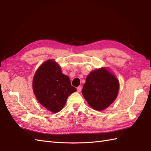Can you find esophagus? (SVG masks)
Listing matches in <instances>:
<instances>
[{
  "instance_id": "34e87169",
  "label": "esophagus",
  "mask_w": 151,
  "mask_h": 151,
  "mask_svg": "<svg viewBox=\"0 0 151 151\" xmlns=\"http://www.w3.org/2000/svg\"><path fill=\"white\" fill-rule=\"evenodd\" d=\"M81 90H82V87H81V86H78V87L77 88V91L81 92Z\"/></svg>"
}]
</instances>
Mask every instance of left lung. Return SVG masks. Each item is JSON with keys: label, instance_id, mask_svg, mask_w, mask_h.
Listing matches in <instances>:
<instances>
[{"label": "left lung", "instance_id": "obj_1", "mask_svg": "<svg viewBox=\"0 0 151 151\" xmlns=\"http://www.w3.org/2000/svg\"><path fill=\"white\" fill-rule=\"evenodd\" d=\"M119 88V83L116 76L102 67L89 74L82 93L91 108L101 111L115 100Z\"/></svg>", "mask_w": 151, "mask_h": 151}]
</instances>
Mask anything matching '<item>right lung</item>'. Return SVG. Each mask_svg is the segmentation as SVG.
<instances>
[{
  "mask_svg": "<svg viewBox=\"0 0 151 151\" xmlns=\"http://www.w3.org/2000/svg\"><path fill=\"white\" fill-rule=\"evenodd\" d=\"M33 90L40 103L53 113L60 111L67 97L76 91L69 78L63 75L61 67L54 60L44 62L35 73Z\"/></svg>",
  "mask_w": 151,
  "mask_h": 151,
  "instance_id": "1",
  "label": "right lung"
}]
</instances>
